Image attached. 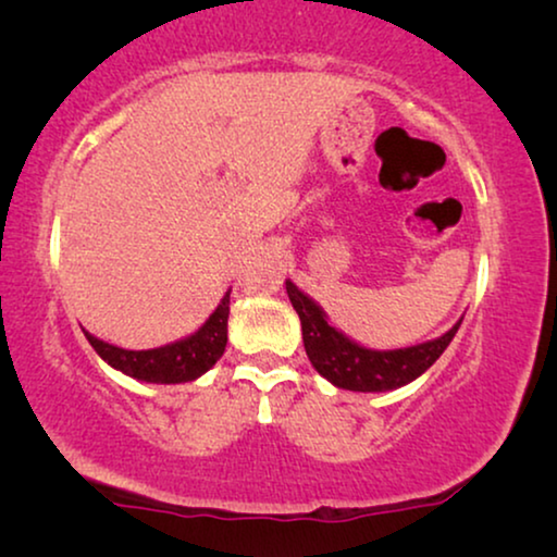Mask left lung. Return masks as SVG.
<instances>
[{"label":"left lung","mask_w":557,"mask_h":557,"mask_svg":"<svg viewBox=\"0 0 557 557\" xmlns=\"http://www.w3.org/2000/svg\"><path fill=\"white\" fill-rule=\"evenodd\" d=\"M286 294L301 319L304 349H307L314 370L345 391L383 393L408 385L444 355L448 342L461 326V322H456L444 337L423 342V345L377 352V349L355 345L352 339L330 326L324 311L309 296H304L292 281H286Z\"/></svg>","instance_id":"obj_1"}]
</instances>
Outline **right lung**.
<instances>
[{
    "instance_id": "right-lung-1",
    "label": "right lung",
    "mask_w": 557,
    "mask_h": 557,
    "mask_svg": "<svg viewBox=\"0 0 557 557\" xmlns=\"http://www.w3.org/2000/svg\"><path fill=\"white\" fill-rule=\"evenodd\" d=\"M227 314H231V292L223 296L218 309L212 311L195 334L157 349H121L109 342L96 339L86 332V339L111 368L144 383H189L208 372L225 352L227 345Z\"/></svg>"
}]
</instances>
